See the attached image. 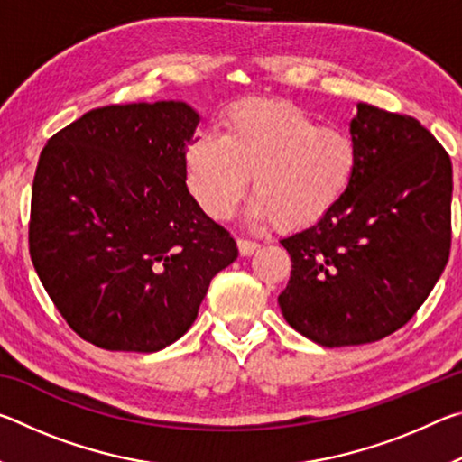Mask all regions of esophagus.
<instances>
[{"mask_svg":"<svg viewBox=\"0 0 462 462\" xmlns=\"http://www.w3.org/2000/svg\"><path fill=\"white\" fill-rule=\"evenodd\" d=\"M236 245H238V250H240V254H242V256H250V254L256 253V250L261 248L259 242H254V240H246V238H238V240H236Z\"/></svg>","mask_w":462,"mask_h":462,"instance_id":"esophagus-1","label":"esophagus"}]
</instances>
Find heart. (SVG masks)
<instances>
[{
  "mask_svg": "<svg viewBox=\"0 0 462 462\" xmlns=\"http://www.w3.org/2000/svg\"><path fill=\"white\" fill-rule=\"evenodd\" d=\"M185 183L214 220H228L248 189L254 222L281 230L318 224L348 193L358 146L346 130L318 126L285 99H248L224 116L222 134H201L185 148Z\"/></svg>",
  "mask_w": 462,
  "mask_h": 462,
  "instance_id": "b5f03b06",
  "label": "heart"
}]
</instances>
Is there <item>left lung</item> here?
Here are the masks:
<instances>
[{
  "mask_svg": "<svg viewBox=\"0 0 462 462\" xmlns=\"http://www.w3.org/2000/svg\"><path fill=\"white\" fill-rule=\"evenodd\" d=\"M358 169L324 220L281 240L291 277L287 324L322 346H355L408 324L450 254L452 165L410 116L358 104Z\"/></svg>",
  "mask_w": 462,
  "mask_h": 462,
  "instance_id": "8db88e82",
  "label": "left lung"
}]
</instances>
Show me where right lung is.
<instances>
[{
  "instance_id": "1",
  "label": "right lung",
  "mask_w": 462,
  "mask_h": 462,
  "mask_svg": "<svg viewBox=\"0 0 462 462\" xmlns=\"http://www.w3.org/2000/svg\"><path fill=\"white\" fill-rule=\"evenodd\" d=\"M198 124L185 101L107 106L42 148L30 256L60 316L99 348L173 344L198 318L209 281L236 261V242L185 183Z\"/></svg>"
}]
</instances>
